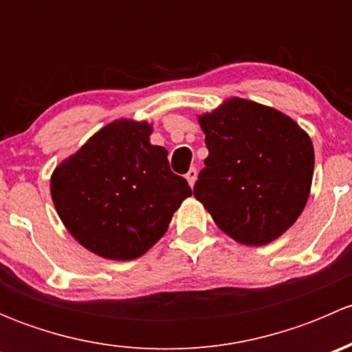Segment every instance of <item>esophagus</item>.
Wrapping results in <instances>:
<instances>
[{
	"mask_svg": "<svg viewBox=\"0 0 352 352\" xmlns=\"http://www.w3.org/2000/svg\"><path fill=\"white\" fill-rule=\"evenodd\" d=\"M186 179H187V182H189V186L194 187V184H196V180H197V170L194 168V166L186 173Z\"/></svg>",
	"mask_w": 352,
	"mask_h": 352,
	"instance_id": "1",
	"label": "esophagus"
}]
</instances>
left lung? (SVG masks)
Returning <instances> with one entry per match:
<instances>
[{"label":"left lung","instance_id":"obj_1","mask_svg":"<svg viewBox=\"0 0 352 352\" xmlns=\"http://www.w3.org/2000/svg\"><path fill=\"white\" fill-rule=\"evenodd\" d=\"M199 124L209 155L194 196L233 240L271 243L308 201L315 163L310 136L279 110L236 97L199 117Z\"/></svg>","mask_w":352,"mask_h":352}]
</instances>
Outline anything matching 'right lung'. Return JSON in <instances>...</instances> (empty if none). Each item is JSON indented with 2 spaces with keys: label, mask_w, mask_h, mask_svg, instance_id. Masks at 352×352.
Here are the masks:
<instances>
[{
  "label": "right lung",
  "mask_w": 352,
  "mask_h": 352,
  "mask_svg": "<svg viewBox=\"0 0 352 352\" xmlns=\"http://www.w3.org/2000/svg\"><path fill=\"white\" fill-rule=\"evenodd\" d=\"M148 122L120 119L95 133L51 177V196L67 232L104 258L133 261L165 235L173 212L192 196L150 143Z\"/></svg>",
  "instance_id": "add662e5"
}]
</instances>
